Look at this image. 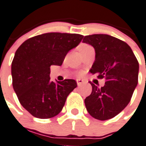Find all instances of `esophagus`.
<instances>
[{
	"label": "esophagus",
	"mask_w": 146,
	"mask_h": 146,
	"mask_svg": "<svg viewBox=\"0 0 146 146\" xmlns=\"http://www.w3.org/2000/svg\"><path fill=\"white\" fill-rule=\"evenodd\" d=\"M76 82H77L78 86H80L84 82V80H80V79H77V80H76Z\"/></svg>",
	"instance_id": "34e87169"
}]
</instances>
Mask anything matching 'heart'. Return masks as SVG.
I'll return each mask as SVG.
<instances>
[{
	"label": "heart",
	"mask_w": 146,
	"mask_h": 146,
	"mask_svg": "<svg viewBox=\"0 0 146 146\" xmlns=\"http://www.w3.org/2000/svg\"><path fill=\"white\" fill-rule=\"evenodd\" d=\"M88 47H89V44H82L80 46V50H82V49L84 48H88Z\"/></svg>",
	"instance_id": "1"
}]
</instances>
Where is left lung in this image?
<instances>
[{"label": "left lung", "instance_id": "8db88e82", "mask_svg": "<svg viewBox=\"0 0 146 146\" xmlns=\"http://www.w3.org/2000/svg\"><path fill=\"white\" fill-rule=\"evenodd\" d=\"M83 42L96 50V60L90 70L98 79L105 80L103 87L92 82L91 95L85 104L92 117L106 120L114 117L129 104L138 83L139 62L125 42L104 34L86 35Z\"/></svg>", "mask_w": 146, "mask_h": 146}]
</instances>
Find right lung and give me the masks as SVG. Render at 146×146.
Wrapping results in <instances>:
<instances>
[{"label": "right lung", "mask_w": 146, "mask_h": 146, "mask_svg": "<svg viewBox=\"0 0 146 146\" xmlns=\"http://www.w3.org/2000/svg\"><path fill=\"white\" fill-rule=\"evenodd\" d=\"M83 35L49 33L29 38L19 47L12 61L13 87L20 104L35 117L48 119L62 111L74 80L50 81V65L60 66L70 50Z\"/></svg>", "instance_id": "add662e5"}]
</instances>
